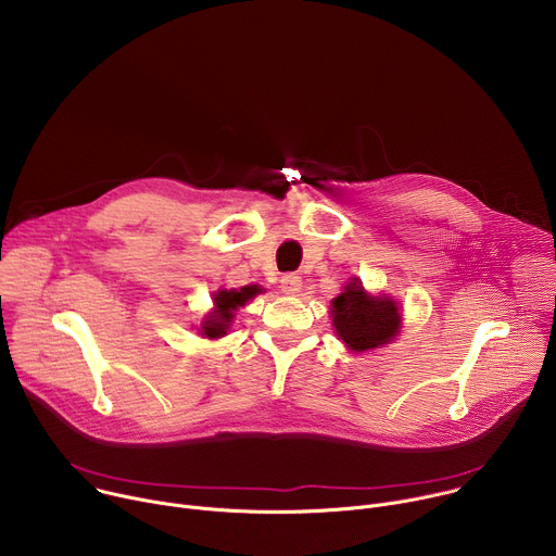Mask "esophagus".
Listing matches in <instances>:
<instances>
[{
  "label": "esophagus",
  "instance_id": "1",
  "mask_svg": "<svg viewBox=\"0 0 556 556\" xmlns=\"http://www.w3.org/2000/svg\"><path fill=\"white\" fill-rule=\"evenodd\" d=\"M279 283H281L279 288H281L283 294H296V292L301 290V277H299V275H292V273H290V275H283Z\"/></svg>",
  "mask_w": 556,
  "mask_h": 556
}]
</instances>
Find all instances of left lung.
Returning <instances> with one entry per match:
<instances>
[{"instance_id": "left-lung-1", "label": "left lung", "mask_w": 556, "mask_h": 556, "mask_svg": "<svg viewBox=\"0 0 556 556\" xmlns=\"http://www.w3.org/2000/svg\"><path fill=\"white\" fill-rule=\"evenodd\" d=\"M332 321L337 337L354 352L374 350L389 343L401 326L399 307L391 299L369 296L358 279L332 301Z\"/></svg>"}]
</instances>
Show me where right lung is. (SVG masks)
I'll return each instance as SVG.
<instances>
[{
  "instance_id": "add662e5",
  "label": "right lung",
  "mask_w": 556,
  "mask_h": 556,
  "mask_svg": "<svg viewBox=\"0 0 556 556\" xmlns=\"http://www.w3.org/2000/svg\"><path fill=\"white\" fill-rule=\"evenodd\" d=\"M260 292L257 286H247V288H240V290H222L219 294H215V314L211 316V319L206 321L204 326V334L208 339H217V337H224L226 334V328L232 319V312L237 307H242L251 296H255Z\"/></svg>"
}]
</instances>
